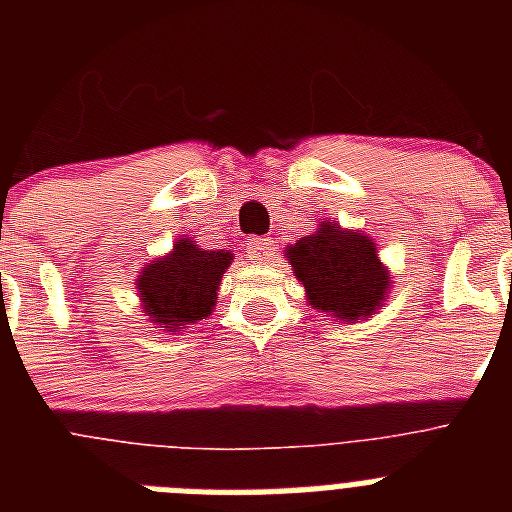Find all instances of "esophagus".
<instances>
[{"label": "esophagus", "instance_id": "obj_1", "mask_svg": "<svg viewBox=\"0 0 512 512\" xmlns=\"http://www.w3.org/2000/svg\"><path fill=\"white\" fill-rule=\"evenodd\" d=\"M246 259H251L253 264H264V261H269L271 256V238H259V235H253V238H248L246 241Z\"/></svg>", "mask_w": 512, "mask_h": 512}]
</instances>
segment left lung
Listing matches in <instances>:
<instances>
[{"instance_id":"obj_1","label":"left lung","mask_w":512,"mask_h":512,"mask_svg":"<svg viewBox=\"0 0 512 512\" xmlns=\"http://www.w3.org/2000/svg\"><path fill=\"white\" fill-rule=\"evenodd\" d=\"M287 261L305 284L312 310L356 323L382 307L392 274L379 261L374 241L361 230L323 220L312 235L287 246Z\"/></svg>"}]
</instances>
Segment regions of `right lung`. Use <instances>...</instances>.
Masks as SVG:
<instances>
[{
  "label": "right lung",
  "instance_id": "add662e5",
  "mask_svg": "<svg viewBox=\"0 0 512 512\" xmlns=\"http://www.w3.org/2000/svg\"><path fill=\"white\" fill-rule=\"evenodd\" d=\"M230 261V251H205L189 238H179L164 259L143 266L135 279L143 312L171 333L205 320L215 310L220 279Z\"/></svg>",
  "mask_w": 512,
  "mask_h": 512
}]
</instances>
